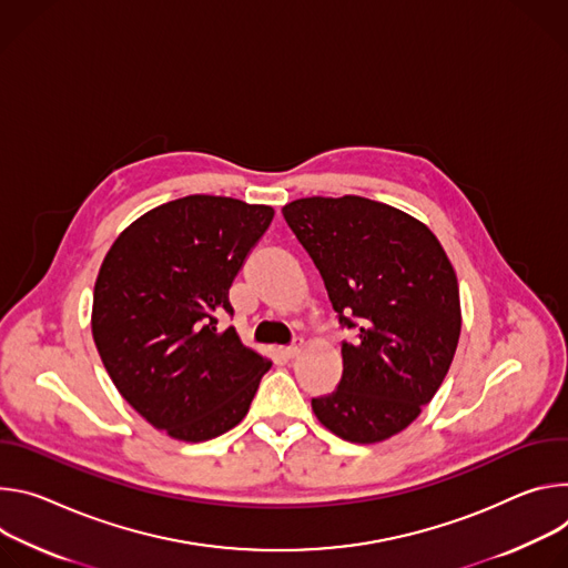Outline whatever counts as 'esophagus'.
<instances>
[{
	"mask_svg": "<svg viewBox=\"0 0 568 568\" xmlns=\"http://www.w3.org/2000/svg\"><path fill=\"white\" fill-rule=\"evenodd\" d=\"M300 352H302V343H300V341H297V343H293L291 347L282 349V354H284L286 358H295V356H300Z\"/></svg>",
	"mask_w": 568,
	"mask_h": 568,
	"instance_id": "obj_1",
	"label": "esophagus"
}]
</instances>
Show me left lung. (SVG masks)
Wrapping results in <instances>:
<instances>
[{"mask_svg": "<svg viewBox=\"0 0 568 568\" xmlns=\"http://www.w3.org/2000/svg\"><path fill=\"white\" fill-rule=\"evenodd\" d=\"M282 214L321 271L341 325L343 376L311 399L325 428L374 445L417 419L443 386L463 316L456 271L410 214L363 196L297 199Z\"/></svg>", "mask_w": 568, "mask_h": 568, "instance_id": "1", "label": "left lung"}]
</instances>
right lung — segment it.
I'll return each instance as SVG.
<instances>
[{
  "label": "right lung",
  "instance_id": "add662e5",
  "mask_svg": "<svg viewBox=\"0 0 568 568\" xmlns=\"http://www.w3.org/2000/svg\"><path fill=\"white\" fill-rule=\"evenodd\" d=\"M275 210L184 196L125 227L99 268L92 336L119 395L151 426L205 443L236 426L271 361L216 316Z\"/></svg>",
  "mask_w": 568,
  "mask_h": 568
}]
</instances>
